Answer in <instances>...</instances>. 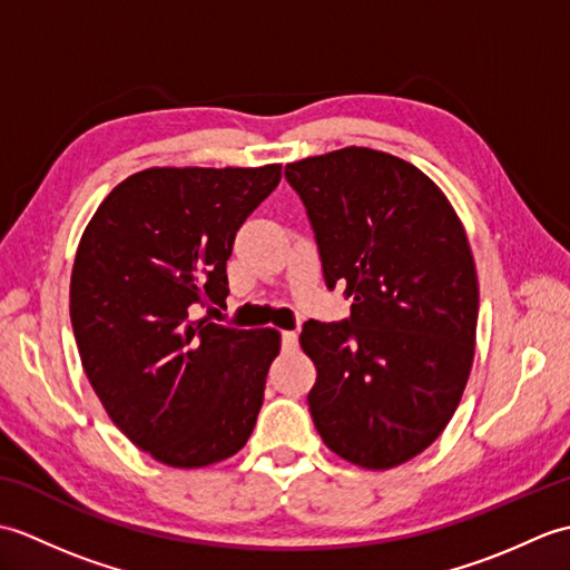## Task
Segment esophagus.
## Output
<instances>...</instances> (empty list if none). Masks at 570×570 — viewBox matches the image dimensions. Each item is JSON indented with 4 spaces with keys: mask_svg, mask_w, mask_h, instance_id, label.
Instances as JSON below:
<instances>
[{
    "mask_svg": "<svg viewBox=\"0 0 570 570\" xmlns=\"http://www.w3.org/2000/svg\"><path fill=\"white\" fill-rule=\"evenodd\" d=\"M298 345V333L296 331H284L282 333V347L286 350V353H292V350H296Z\"/></svg>",
    "mask_w": 570,
    "mask_h": 570,
    "instance_id": "esophagus-1",
    "label": "esophagus"
}]
</instances>
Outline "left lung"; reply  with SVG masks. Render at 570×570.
Masks as SVG:
<instances>
[{
    "instance_id": "left-lung-1",
    "label": "left lung",
    "mask_w": 570,
    "mask_h": 570,
    "mask_svg": "<svg viewBox=\"0 0 570 570\" xmlns=\"http://www.w3.org/2000/svg\"><path fill=\"white\" fill-rule=\"evenodd\" d=\"M325 286L353 296L350 318L308 321L316 365L308 409L323 443L386 470L439 439L475 355L478 274L451 203L414 164L347 147L288 164Z\"/></svg>"
}]
</instances>
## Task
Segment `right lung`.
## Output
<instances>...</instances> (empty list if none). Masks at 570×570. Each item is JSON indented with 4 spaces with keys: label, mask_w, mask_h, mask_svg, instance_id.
<instances>
[{
    "label": "right lung",
    "mask_w": 570,
    "mask_h": 570,
    "mask_svg": "<svg viewBox=\"0 0 570 570\" xmlns=\"http://www.w3.org/2000/svg\"><path fill=\"white\" fill-rule=\"evenodd\" d=\"M282 166L147 168L122 180L85 227L70 323L107 414L144 453L203 468L247 443L282 335L198 318L225 306L242 223Z\"/></svg>",
    "instance_id": "1"
}]
</instances>
